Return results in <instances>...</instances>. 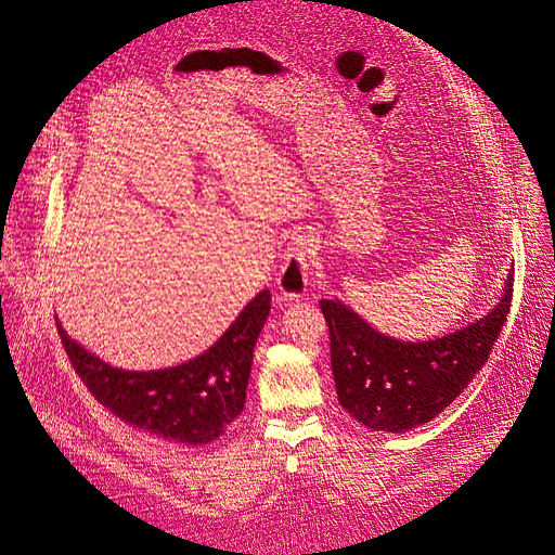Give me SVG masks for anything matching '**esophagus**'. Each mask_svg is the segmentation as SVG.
<instances>
[{
	"mask_svg": "<svg viewBox=\"0 0 555 555\" xmlns=\"http://www.w3.org/2000/svg\"><path fill=\"white\" fill-rule=\"evenodd\" d=\"M311 276V240L307 235H295L283 251V264L279 272V291L283 297L295 299L307 293Z\"/></svg>",
	"mask_w": 555,
	"mask_h": 555,
	"instance_id": "obj_1",
	"label": "esophagus"
}]
</instances>
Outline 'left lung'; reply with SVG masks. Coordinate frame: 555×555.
Listing matches in <instances>:
<instances>
[{
    "instance_id": "left-lung-1",
    "label": "left lung",
    "mask_w": 555,
    "mask_h": 555,
    "mask_svg": "<svg viewBox=\"0 0 555 555\" xmlns=\"http://www.w3.org/2000/svg\"><path fill=\"white\" fill-rule=\"evenodd\" d=\"M512 283L514 270L489 315L422 344L378 334L338 299H320L338 403L373 431L403 434L431 422L489 360L509 313Z\"/></svg>"
}]
</instances>
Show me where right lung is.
I'll return each instance as SVG.
<instances>
[{"mask_svg":"<svg viewBox=\"0 0 555 555\" xmlns=\"http://www.w3.org/2000/svg\"><path fill=\"white\" fill-rule=\"evenodd\" d=\"M270 301L272 293L262 291L207 352L160 371L115 369L68 338L60 323L57 330L70 366L115 417L168 440L207 444L242 413L254 346Z\"/></svg>","mask_w":555,"mask_h":555,"instance_id":"right-lung-1","label":"right lung"}]
</instances>
